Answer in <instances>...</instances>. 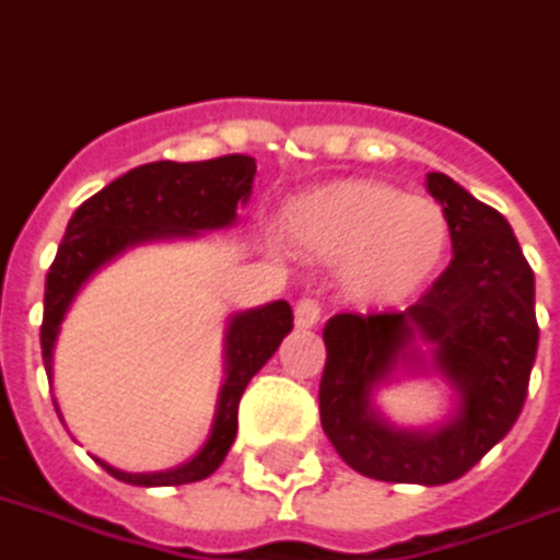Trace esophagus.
Masks as SVG:
<instances>
[{
	"instance_id": "obj_1",
	"label": "esophagus",
	"mask_w": 560,
	"mask_h": 560,
	"mask_svg": "<svg viewBox=\"0 0 560 560\" xmlns=\"http://www.w3.org/2000/svg\"><path fill=\"white\" fill-rule=\"evenodd\" d=\"M320 317H323V308L317 300H300L296 302V308H293V320H296L300 329H312V326L320 323Z\"/></svg>"
}]
</instances>
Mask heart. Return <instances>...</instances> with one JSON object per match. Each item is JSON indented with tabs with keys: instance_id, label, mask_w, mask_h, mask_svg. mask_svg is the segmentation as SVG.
I'll return each mask as SVG.
<instances>
[{
	"instance_id": "1",
	"label": "heart",
	"mask_w": 560,
	"mask_h": 560,
	"mask_svg": "<svg viewBox=\"0 0 560 560\" xmlns=\"http://www.w3.org/2000/svg\"><path fill=\"white\" fill-rule=\"evenodd\" d=\"M284 231L326 264L350 296L407 302L436 279L451 252V219L439 201L380 180H335L288 201Z\"/></svg>"
}]
</instances>
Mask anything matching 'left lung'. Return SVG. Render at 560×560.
I'll list each match as a JSON object with an SVG mask.
<instances>
[{
	"label": "left lung",
	"mask_w": 560,
	"mask_h": 560,
	"mask_svg": "<svg viewBox=\"0 0 560 560\" xmlns=\"http://www.w3.org/2000/svg\"><path fill=\"white\" fill-rule=\"evenodd\" d=\"M430 196L451 219L448 269L407 312L335 314L323 329L320 424L347 466L388 483L439 487L463 478L523 412L534 355V272L499 210L448 175ZM431 343V355L417 353ZM397 366L436 370L458 404L436 429H395L373 395Z\"/></svg>",
	"instance_id": "8db88e82"
}]
</instances>
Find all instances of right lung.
I'll return each instance as SVG.
<instances>
[{
	"instance_id": "1",
	"label": "right lung",
	"mask_w": 560,
	"mask_h": 560,
	"mask_svg": "<svg viewBox=\"0 0 560 560\" xmlns=\"http://www.w3.org/2000/svg\"><path fill=\"white\" fill-rule=\"evenodd\" d=\"M258 165L252 156L228 153L205 163H148L132 168L97 196L77 207L65 240L47 272L44 291V323H40V353L47 376H52V350L61 320L82 284L124 255L127 248L153 240L196 237L201 231H217L237 222V207L252 196ZM293 329V312L284 300L269 302L228 317L222 343V388L217 397V416L210 436L196 457L165 471H121L97 459L112 478L132 487H180L205 480L222 466L228 448L237 436V407L252 376L267 364L284 335ZM56 404V400H52ZM61 418V416H59Z\"/></svg>"
}]
</instances>
